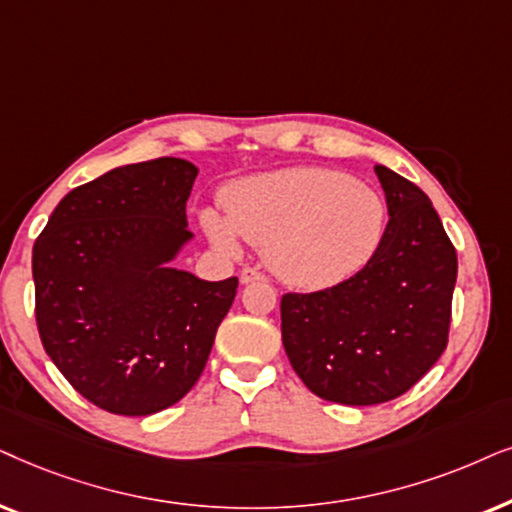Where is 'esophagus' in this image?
Instances as JSON below:
<instances>
[{"label": "esophagus", "mask_w": 512, "mask_h": 512, "mask_svg": "<svg viewBox=\"0 0 512 512\" xmlns=\"http://www.w3.org/2000/svg\"><path fill=\"white\" fill-rule=\"evenodd\" d=\"M264 276L260 269H255V267H245L243 271H241V283H257V281H264Z\"/></svg>", "instance_id": "1"}]
</instances>
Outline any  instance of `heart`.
Returning <instances> with one entry per match:
<instances>
[{"mask_svg": "<svg viewBox=\"0 0 512 512\" xmlns=\"http://www.w3.org/2000/svg\"><path fill=\"white\" fill-rule=\"evenodd\" d=\"M229 225L203 215L210 238L236 250V234L264 250L281 281L304 290L332 288L358 274L384 236L379 194L339 170L288 168L236 182L224 194Z\"/></svg>", "mask_w": 512, "mask_h": 512, "instance_id": "obj_1", "label": "heart"}]
</instances>
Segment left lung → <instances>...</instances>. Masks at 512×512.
<instances>
[{"instance_id": "obj_1", "label": "left lung", "mask_w": 512, "mask_h": 512, "mask_svg": "<svg viewBox=\"0 0 512 512\" xmlns=\"http://www.w3.org/2000/svg\"><path fill=\"white\" fill-rule=\"evenodd\" d=\"M388 220L372 260L332 288L288 292L281 332L292 370L318 398L379 405L417 384L447 349L456 250L414 182L374 166Z\"/></svg>"}]
</instances>
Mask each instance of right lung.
I'll list each match as a JSON object with an SVG mask.
<instances>
[{"mask_svg": "<svg viewBox=\"0 0 512 512\" xmlns=\"http://www.w3.org/2000/svg\"><path fill=\"white\" fill-rule=\"evenodd\" d=\"M196 166L131 163L72 189L32 248L34 318L44 351L88 403L147 417L192 391L238 278L170 269L192 238Z\"/></svg>", "mask_w": 512, "mask_h": 512, "instance_id": "right-lung-1", "label": "right lung"}]
</instances>
